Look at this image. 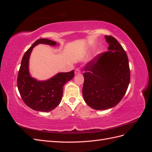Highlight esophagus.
<instances>
[{"instance_id":"1","label":"esophagus","mask_w":152,"mask_h":152,"mask_svg":"<svg viewBox=\"0 0 152 152\" xmlns=\"http://www.w3.org/2000/svg\"><path fill=\"white\" fill-rule=\"evenodd\" d=\"M80 73V69L79 68H77L75 70V74L77 75Z\"/></svg>"}]
</instances>
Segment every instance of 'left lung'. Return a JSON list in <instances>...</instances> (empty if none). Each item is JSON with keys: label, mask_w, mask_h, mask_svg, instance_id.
<instances>
[{"label": "left lung", "mask_w": 152, "mask_h": 152, "mask_svg": "<svg viewBox=\"0 0 152 152\" xmlns=\"http://www.w3.org/2000/svg\"><path fill=\"white\" fill-rule=\"evenodd\" d=\"M108 50L98 54L84 67L82 94L86 103L98 110L116 106L125 95L130 82L127 54L117 40L105 35Z\"/></svg>", "instance_id": "8db88e82"}]
</instances>
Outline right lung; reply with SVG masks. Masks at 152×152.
Wrapping results in <instances>:
<instances>
[{"instance_id":"right-lung-1","label":"right lung","mask_w":152,"mask_h":152,"mask_svg":"<svg viewBox=\"0 0 152 152\" xmlns=\"http://www.w3.org/2000/svg\"><path fill=\"white\" fill-rule=\"evenodd\" d=\"M39 44L56 45V42L46 39H40L32 44L23 56L18 72L17 85L24 103L30 108L39 112H50L57 107L63 96V87L74 77V70L58 73L50 79L39 81L29 73V58L33 48Z\"/></svg>"}]
</instances>
